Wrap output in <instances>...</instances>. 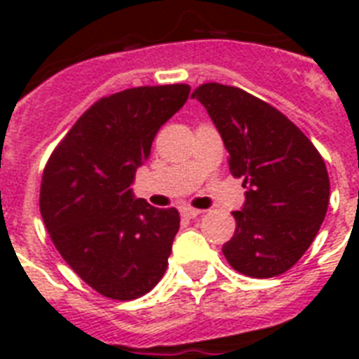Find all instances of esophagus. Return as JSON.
<instances>
[{
	"mask_svg": "<svg viewBox=\"0 0 359 359\" xmlns=\"http://www.w3.org/2000/svg\"><path fill=\"white\" fill-rule=\"evenodd\" d=\"M180 212H182V216H184V218H197V216H201L203 210H199V208L184 207L182 210H180Z\"/></svg>",
	"mask_w": 359,
	"mask_h": 359,
	"instance_id": "34e87169",
	"label": "esophagus"
}]
</instances>
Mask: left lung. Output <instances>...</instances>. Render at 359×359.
<instances>
[{
	"label": "left lung",
	"instance_id": "8db88e82",
	"mask_svg": "<svg viewBox=\"0 0 359 359\" xmlns=\"http://www.w3.org/2000/svg\"><path fill=\"white\" fill-rule=\"evenodd\" d=\"M207 108L242 177L245 203L233 212L235 235L222 251L236 272L273 278L300 261L330 203L326 163L281 111L238 87L203 83L191 93Z\"/></svg>",
	"mask_w": 359,
	"mask_h": 359
}]
</instances>
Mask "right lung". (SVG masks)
Masks as SVG:
<instances>
[{
	"label": "right lung",
	"mask_w": 359,
	"mask_h": 359,
	"mask_svg": "<svg viewBox=\"0 0 359 359\" xmlns=\"http://www.w3.org/2000/svg\"><path fill=\"white\" fill-rule=\"evenodd\" d=\"M190 86L132 87L93 104L48 160L41 214L55 250L98 294L134 300L168 268L180 216L135 199L130 184Z\"/></svg>",
	"instance_id": "right-lung-1"
}]
</instances>
